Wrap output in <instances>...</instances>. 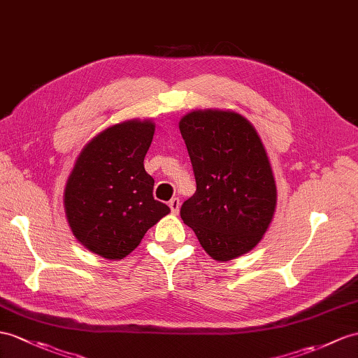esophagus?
Listing matches in <instances>:
<instances>
[{
    "label": "esophagus",
    "mask_w": 358,
    "mask_h": 358,
    "mask_svg": "<svg viewBox=\"0 0 358 358\" xmlns=\"http://www.w3.org/2000/svg\"><path fill=\"white\" fill-rule=\"evenodd\" d=\"M169 206L171 209L173 214H178L179 213V208H180V200L179 197H173L170 202H169Z\"/></svg>",
    "instance_id": "esophagus-1"
}]
</instances>
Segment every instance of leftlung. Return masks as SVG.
I'll return each instance as SVG.
<instances>
[{
    "label": "left lung",
    "instance_id": "left-lung-1",
    "mask_svg": "<svg viewBox=\"0 0 358 358\" xmlns=\"http://www.w3.org/2000/svg\"><path fill=\"white\" fill-rule=\"evenodd\" d=\"M196 193L180 217L209 257L229 261L263 238L276 206V185L263 143L246 118L196 110L180 120Z\"/></svg>",
    "mask_w": 358,
    "mask_h": 358
}]
</instances>
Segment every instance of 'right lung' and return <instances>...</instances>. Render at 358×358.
Wrapping results in <instances>:
<instances>
[{
  "label": "right lung",
  "mask_w": 358,
  "mask_h": 358,
  "mask_svg": "<svg viewBox=\"0 0 358 358\" xmlns=\"http://www.w3.org/2000/svg\"><path fill=\"white\" fill-rule=\"evenodd\" d=\"M152 121L115 124L85 147L66 182L65 211L76 238L108 259L129 255L170 208L155 200L144 158Z\"/></svg>",
  "instance_id": "1"
}]
</instances>
